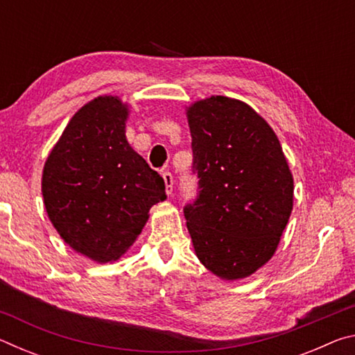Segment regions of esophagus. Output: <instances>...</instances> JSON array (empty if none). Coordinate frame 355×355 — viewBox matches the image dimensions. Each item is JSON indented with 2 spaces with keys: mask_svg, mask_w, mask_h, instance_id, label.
<instances>
[{
  "mask_svg": "<svg viewBox=\"0 0 355 355\" xmlns=\"http://www.w3.org/2000/svg\"><path fill=\"white\" fill-rule=\"evenodd\" d=\"M163 180H164V184H166V192L167 196L172 194V188H173V177L171 172H164L163 173Z\"/></svg>",
  "mask_w": 355,
  "mask_h": 355,
  "instance_id": "34e87169",
  "label": "esophagus"
}]
</instances>
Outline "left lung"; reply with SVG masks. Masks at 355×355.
<instances>
[{"instance_id": "1", "label": "left lung", "mask_w": 355, "mask_h": 355, "mask_svg": "<svg viewBox=\"0 0 355 355\" xmlns=\"http://www.w3.org/2000/svg\"><path fill=\"white\" fill-rule=\"evenodd\" d=\"M199 196L184 207L196 255L224 280L249 277L277 249L293 209V175L266 120L213 95L186 110Z\"/></svg>"}]
</instances>
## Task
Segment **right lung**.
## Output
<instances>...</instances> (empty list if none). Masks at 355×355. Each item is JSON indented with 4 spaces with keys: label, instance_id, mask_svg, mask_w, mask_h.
I'll return each instance as SVG.
<instances>
[{
    "label": "right lung",
    "instance_id": "obj_1",
    "mask_svg": "<svg viewBox=\"0 0 355 355\" xmlns=\"http://www.w3.org/2000/svg\"><path fill=\"white\" fill-rule=\"evenodd\" d=\"M128 105L103 95L70 119L48 155L42 196L51 224L71 249L116 261L139 236L164 180L125 136Z\"/></svg>",
    "mask_w": 355,
    "mask_h": 355
}]
</instances>
